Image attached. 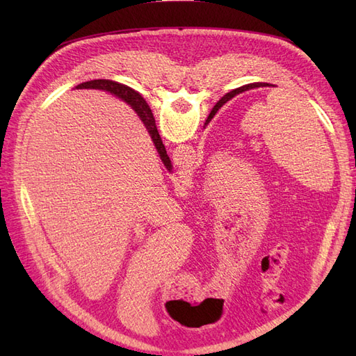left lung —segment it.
Wrapping results in <instances>:
<instances>
[{"mask_svg": "<svg viewBox=\"0 0 356 356\" xmlns=\"http://www.w3.org/2000/svg\"><path fill=\"white\" fill-rule=\"evenodd\" d=\"M257 88H276V86H275V84H270V83H251V84H245V86H242V88H239V89H234L233 92H230V93H227L225 96H222V98L217 102V105L213 106L212 111H211V114L208 115V118H207V123H204V124H208V123L211 122V118H213L215 113H217L225 102L230 101L232 98H234L236 95H239V93H242V92H245V90L257 89Z\"/></svg>", "mask_w": 356, "mask_h": 356, "instance_id": "8db88e82", "label": "left lung"}]
</instances>
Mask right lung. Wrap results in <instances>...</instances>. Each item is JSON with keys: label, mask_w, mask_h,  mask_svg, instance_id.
Wrapping results in <instances>:
<instances>
[{"label": "right lung", "mask_w": 356, "mask_h": 356, "mask_svg": "<svg viewBox=\"0 0 356 356\" xmlns=\"http://www.w3.org/2000/svg\"><path fill=\"white\" fill-rule=\"evenodd\" d=\"M77 89H98V90H104V92H108L117 98L123 99L126 104H129L132 106V110L138 114V117L141 118V122L144 123L147 132L152 136V141L154 143V147L157 149V153L163 161V165L166 168L170 169L172 163H170V159L166 154V148L161 143V138L159 135V131L156 127V120H154V115L149 110L148 104L145 102V99L143 98L141 95L136 93L135 90H132L131 88H127L126 84L122 83H117L113 80H92V81H86L77 86Z\"/></svg>", "instance_id": "add662e5"}]
</instances>
